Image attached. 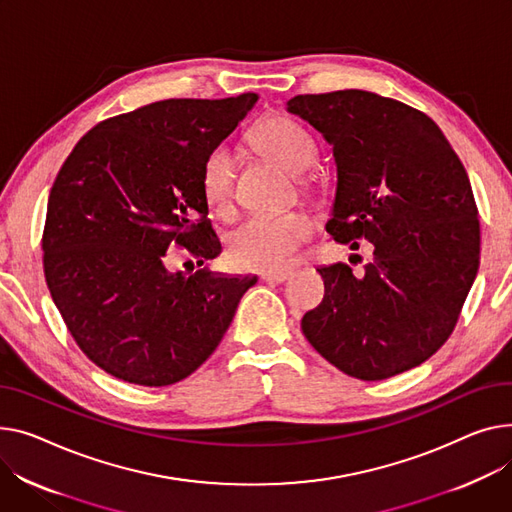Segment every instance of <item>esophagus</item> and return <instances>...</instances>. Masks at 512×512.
<instances>
[{"mask_svg": "<svg viewBox=\"0 0 512 512\" xmlns=\"http://www.w3.org/2000/svg\"><path fill=\"white\" fill-rule=\"evenodd\" d=\"M269 284H282L290 278V271H267V274L261 276Z\"/></svg>", "mask_w": 512, "mask_h": 512, "instance_id": "obj_1", "label": "esophagus"}]
</instances>
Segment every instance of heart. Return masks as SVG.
Instances as JSON below:
<instances>
[{"instance_id":"heart-1","label":"heart","mask_w":512,"mask_h":512,"mask_svg":"<svg viewBox=\"0 0 512 512\" xmlns=\"http://www.w3.org/2000/svg\"><path fill=\"white\" fill-rule=\"evenodd\" d=\"M251 144L267 160L282 166L286 173L298 177L304 193L317 191V181L300 177L317 160L315 140L296 121L274 115L263 119L251 131ZM236 170L232 152L216 146L201 166V193L208 208L218 216H230L234 210ZM311 220L300 212L280 216H253L228 236V255L234 265L243 269L278 271L290 267L300 247L309 241Z\"/></svg>"}]
</instances>
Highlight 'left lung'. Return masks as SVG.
<instances>
[{
  "instance_id": "8db88e82",
  "label": "left lung",
  "mask_w": 512,
  "mask_h": 512,
  "mask_svg": "<svg viewBox=\"0 0 512 512\" xmlns=\"http://www.w3.org/2000/svg\"><path fill=\"white\" fill-rule=\"evenodd\" d=\"M288 113L323 133L337 166L327 232L372 245L360 276L317 271L325 296L302 333L333 366L383 381L420 366L453 333L480 267V220L465 168L418 109L366 90L298 94Z\"/></svg>"
}]
</instances>
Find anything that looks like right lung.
Instances as JSON below:
<instances>
[{"label": "right lung", "mask_w": 512, "mask_h": 512, "mask_svg": "<svg viewBox=\"0 0 512 512\" xmlns=\"http://www.w3.org/2000/svg\"><path fill=\"white\" fill-rule=\"evenodd\" d=\"M257 98L152 102L92 127L59 170L43 232L45 280L80 350L121 381L164 387L189 377L257 282L166 267L175 245L197 265L220 255L201 166Z\"/></svg>", "instance_id": "1"}]
</instances>
